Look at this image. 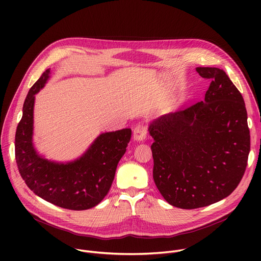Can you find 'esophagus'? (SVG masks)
Instances as JSON below:
<instances>
[{"instance_id":"esophagus-1","label":"esophagus","mask_w":261,"mask_h":261,"mask_svg":"<svg viewBox=\"0 0 261 261\" xmlns=\"http://www.w3.org/2000/svg\"><path fill=\"white\" fill-rule=\"evenodd\" d=\"M146 133H147V131H146L145 126L142 124H139L133 130V138L136 141H143L146 137Z\"/></svg>"}]
</instances>
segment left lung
Returning <instances> with one entry per match:
<instances>
[{
	"instance_id": "obj_1",
	"label": "left lung",
	"mask_w": 261,
	"mask_h": 261,
	"mask_svg": "<svg viewBox=\"0 0 261 261\" xmlns=\"http://www.w3.org/2000/svg\"><path fill=\"white\" fill-rule=\"evenodd\" d=\"M211 81L204 100L148 126L153 177L171 205L192 210L230 195L246 170L250 131L242 94L224 70L197 67Z\"/></svg>"
}]
</instances>
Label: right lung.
Segmentation results:
<instances>
[{
	"mask_svg": "<svg viewBox=\"0 0 261 261\" xmlns=\"http://www.w3.org/2000/svg\"><path fill=\"white\" fill-rule=\"evenodd\" d=\"M50 77V69L30 89L15 134V159L28 187L42 199L63 208L84 211L107 195L119 161L126 153L131 129L100 134L77 159L56 162L36 151L33 143L35 95Z\"/></svg>",
	"mask_w": 261,
	"mask_h": 261,
	"instance_id": "obj_1",
	"label": "right lung"
}]
</instances>
